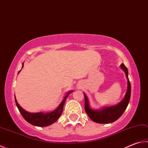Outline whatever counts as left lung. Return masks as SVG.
I'll return each mask as SVG.
<instances>
[{"label":"left lung","instance_id":"8db88e82","mask_svg":"<svg viewBox=\"0 0 148 148\" xmlns=\"http://www.w3.org/2000/svg\"><path fill=\"white\" fill-rule=\"evenodd\" d=\"M121 68L125 72L127 79V90L123 100L117 106L106 107L101 110L95 111L90 108L87 96L84 94L85 97V111L86 113L92 121L100 123H109L118 120L127 108L131 97V84L128 78V70L124 64L120 65Z\"/></svg>","mask_w":148,"mask_h":148}]
</instances>
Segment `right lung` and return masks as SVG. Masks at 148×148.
I'll list each match as a JSON object with an SVG mask.
<instances>
[{
  "mask_svg": "<svg viewBox=\"0 0 148 148\" xmlns=\"http://www.w3.org/2000/svg\"><path fill=\"white\" fill-rule=\"evenodd\" d=\"M20 71H18V72ZM72 92L67 93V95H66L65 98H64L63 101L61 102L60 106H59V107L55 110V111L51 112H48V113H42V112L31 113V112H28L27 111H26L25 109H23L22 107L19 106V104L18 103L15 97V101L16 106H17V108L18 109V111L21 112V114H22L24 119L27 121L28 123L33 125L39 126V127H45V126H48L52 124L53 123H54L60 117L61 113L63 112V106L66 101V99L68 97L69 94L71 93Z\"/></svg>",
  "mask_w": 148,
  "mask_h": 148,
  "instance_id": "1",
  "label": "right lung"
}]
</instances>
